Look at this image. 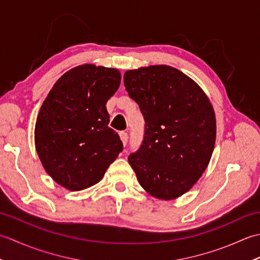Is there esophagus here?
Wrapping results in <instances>:
<instances>
[{
  "label": "esophagus",
  "mask_w": 260,
  "mask_h": 260,
  "mask_svg": "<svg viewBox=\"0 0 260 260\" xmlns=\"http://www.w3.org/2000/svg\"><path fill=\"white\" fill-rule=\"evenodd\" d=\"M119 137H120L121 142H123V145L126 146L127 141H128V135H127V133H125V132H120V133H119Z\"/></svg>",
  "instance_id": "34e87169"
}]
</instances>
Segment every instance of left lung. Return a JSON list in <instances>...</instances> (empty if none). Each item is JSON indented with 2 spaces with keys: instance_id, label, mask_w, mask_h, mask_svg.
I'll return each mask as SVG.
<instances>
[{
  "instance_id": "1",
  "label": "left lung",
  "mask_w": 260,
  "mask_h": 260,
  "mask_svg": "<svg viewBox=\"0 0 260 260\" xmlns=\"http://www.w3.org/2000/svg\"><path fill=\"white\" fill-rule=\"evenodd\" d=\"M124 85L145 119L141 148L128 157L141 186L159 200L183 196L208 168L217 121L207 93L167 64L127 70Z\"/></svg>"
}]
</instances>
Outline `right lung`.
I'll return each mask as SVG.
<instances>
[{
	"label": "right lung",
	"mask_w": 260,
	"mask_h": 260,
	"mask_svg": "<svg viewBox=\"0 0 260 260\" xmlns=\"http://www.w3.org/2000/svg\"><path fill=\"white\" fill-rule=\"evenodd\" d=\"M116 68L85 63L63 74L39 110L35 144L43 169L69 191L95 185L123 151L106 104L120 85Z\"/></svg>",
	"instance_id": "1"
}]
</instances>
